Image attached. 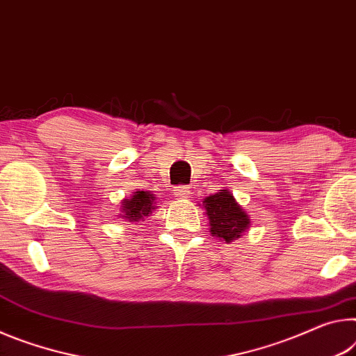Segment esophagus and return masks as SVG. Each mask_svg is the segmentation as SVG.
<instances>
[{"instance_id": "1", "label": "esophagus", "mask_w": 356, "mask_h": 356, "mask_svg": "<svg viewBox=\"0 0 356 356\" xmlns=\"http://www.w3.org/2000/svg\"><path fill=\"white\" fill-rule=\"evenodd\" d=\"M175 195H177L178 199H188L191 195V191L188 186H177V188H175Z\"/></svg>"}]
</instances>
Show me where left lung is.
Wrapping results in <instances>:
<instances>
[{
  "mask_svg": "<svg viewBox=\"0 0 356 356\" xmlns=\"http://www.w3.org/2000/svg\"><path fill=\"white\" fill-rule=\"evenodd\" d=\"M203 207L207 209L213 236L222 238L225 243L240 238L250 224L248 214L227 189L207 197L203 200Z\"/></svg>",
  "mask_w": 356,
  "mask_h": 356,
  "instance_id": "left-lung-1",
  "label": "left lung"
}]
</instances>
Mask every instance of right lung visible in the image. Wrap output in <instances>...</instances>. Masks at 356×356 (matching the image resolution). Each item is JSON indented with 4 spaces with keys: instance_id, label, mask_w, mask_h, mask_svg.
Masks as SVG:
<instances>
[{
    "instance_id": "add662e5",
    "label": "right lung",
    "mask_w": 356,
    "mask_h": 356,
    "mask_svg": "<svg viewBox=\"0 0 356 356\" xmlns=\"http://www.w3.org/2000/svg\"><path fill=\"white\" fill-rule=\"evenodd\" d=\"M154 199L156 197L147 191L134 192L131 199L123 200V213L127 220L131 222H140V219L154 209Z\"/></svg>"
}]
</instances>
